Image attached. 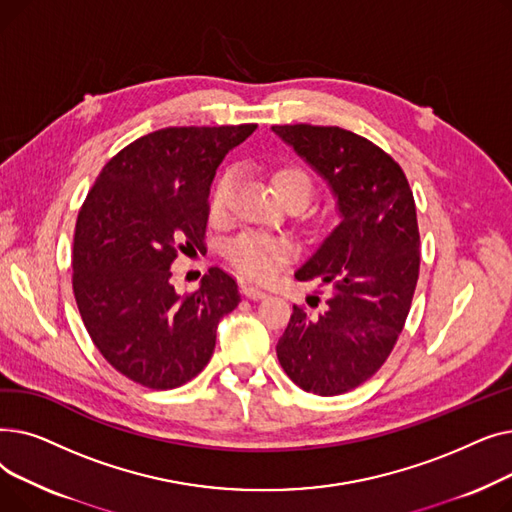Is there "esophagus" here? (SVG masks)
Returning <instances> with one entry per match:
<instances>
[{"label":"esophagus","mask_w":512,"mask_h":512,"mask_svg":"<svg viewBox=\"0 0 512 512\" xmlns=\"http://www.w3.org/2000/svg\"><path fill=\"white\" fill-rule=\"evenodd\" d=\"M242 294H245L247 299H253V301H259V299H265L267 294L265 290L257 288V286H242Z\"/></svg>","instance_id":"obj_1"}]
</instances>
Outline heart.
Wrapping results in <instances>:
<instances>
[{
  "mask_svg": "<svg viewBox=\"0 0 512 512\" xmlns=\"http://www.w3.org/2000/svg\"><path fill=\"white\" fill-rule=\"evenodd\" d=\"M272 186L278 199L286 203L305 205L313 193V180L311 176L299 166H282L272 172ZM232 188V176L226 174L213 186V193L209 199L211 215L220 218L226 211L228 197ZM294 249L284 238H272L263 234H242L234 238L226 255L230 263L236 267L240 274H245L251 280H270L276 276L280 267L292 257Z\"/></svg>",
  "mask_w": 512,
  "mask_h": 512,
  "instance_id": "b5f03b06",
  "label": "heart"
}]
</instances>
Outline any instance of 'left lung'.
Listing matches in <instances>:
<instances>
[{
	"instance_id": "1",
	"label": "left lung",
	"mask_w": 512,
	"mask_h": 512,
	"mask_svg": "<svg viewBox=\"0 0 512 512\" xmlns=\"http://www.w3.org/2000/svg\"><path fill=\"white\" fill-rule=\"evenodd\" d=\"M326 180L338 224L294 272L328 284L324 313L294 307L276 353L299 388L336 396L378 371L405 326L419 278L413 193L396 161L338 126H272Z\"/></svg>"
}]
</instances>
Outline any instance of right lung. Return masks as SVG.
I'll list each match as a JSON object with an SVG mask.
<instances>
[{"label":"right lung","instance_id":"add662e5","mask_svg":"<svg viewBox=\"0 0 512 512\" xmlns=\"http://www.w3.org/2000/svg\"><path fill=\"white\" fill-rule=\"evenodd\" d=\"M255 128L149 132L107 161L78 211L76 305L99 353L132 382L170 390L193 380L213 355L220 319L240 303L220 267L180 297L170 265L178 249L203 247L215 170Z\"/></svg>","mask_w":512,"mask_h":512}]
</instances>
